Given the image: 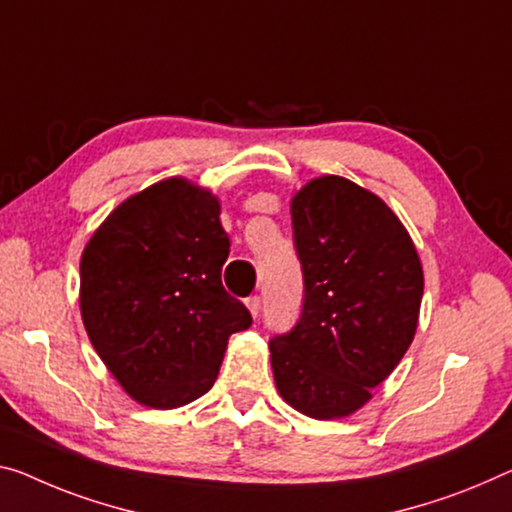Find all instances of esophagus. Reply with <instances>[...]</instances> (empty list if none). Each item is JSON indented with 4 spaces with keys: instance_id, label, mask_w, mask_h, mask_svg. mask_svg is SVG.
<instances>
[{
    "instance_id": "34e87169",
    "label": "esophagus",
    "mask_w": 512,
    "mask_h": 512,
    "mask_svg": "<svg viewBox=\"0 0 512 512\" xmlns=\"http://www.w3.org/2000/svg\"><path fill=\"white\" fill-rule=\"evenodd\" d=\"M247 309L251 311V316L258 318V313H261V297L258 295L247 297Z\"/></svg>"
}]
</instances>
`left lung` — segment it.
Returning a JSON list of instances; mask_svg holds the SVG:
<instances>
[{
    "label": "left lung",
    "instance_id": "1",
    "mask_svg": "<svg viewBox=\"0 0 512 512\" xmlns=\"http://www.w3.org/2000/svg\"><path fill=\"white\" fill-rule=\"evenodd\" d=\"M290 215L304 304L295 327L270 341L274 382L297 412L341 419L371 400L410 348L421 261L387 203L348 178L306 183Z\"/></svg>",
    "mask_w": 512,
    "mask_h": 512
}]
</instances>
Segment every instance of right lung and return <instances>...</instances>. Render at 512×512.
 Listing matches in <instances>:
<instances>
[{
	"label": "right lung",
	"mask_w": 512,
	"mask_h": 512,
	"mask_svg": "<svg viewBox=\"0 0 512 512\" xmlns=\"http://www.w3.org/2000/svg\"><path fill=\"white\" fill-rule=\"evenodd\" d=\"M219 201L185 178L125 199L84 247L80 309L93 348L137 403L174 410L217 380L251 313L222 286Z\"/></svg>",
	"instance_id": "obj_1"
}]
</instances>
